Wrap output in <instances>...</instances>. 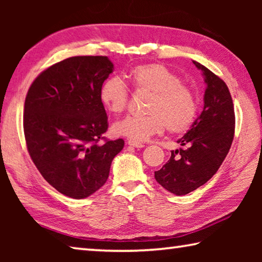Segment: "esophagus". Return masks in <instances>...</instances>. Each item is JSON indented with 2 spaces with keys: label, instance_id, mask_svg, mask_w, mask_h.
Here are the masks:
<instances>
[{
  "label": "esophagus",
  "instance_id": "34e87169",
  "mask_svg": "<svg viewBox=\"0 0 262 262\" xmlns=\"http://www.w3.org/2000/svg\"><path fill=\"white\" fill-rule=\"evenodd\" d=\"M128 145H130V147H134V148H143L144 144L141 143V142H137L134 140H128Z\"/></svg>",
  "mask_w": 262,
  "mask_h": 262
}]
</instances>
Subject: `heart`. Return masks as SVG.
<instances>
[{
  "label": "heart",
  "mask_w": 262,
  "mask_h": 262,
  "mask_svg": "<svg viewBox=\"0 0 262 262\" xmlns=\"http://www.w3.org/2000/svg\"><path fill=\"white\" fill-rule=\"evenodd\" d=\"M137 92H148L144 115H128L113 125L117 135L134 141H145L165 129L183 134L194 125L198 103L194 91L181 78L161 63L139 64L127 75ZM99 97L103 105L114 114L122 113L129 104L130 91L119 77H108L101 84Z\"/></svg>",
  "instance_id": "obj_1"
}]
</instances>
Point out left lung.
Wrapping results in <instances>:
<instances>
[{"label": "left lung", "mask_w": 262, "mask_h": 262, "mask_svg": "<svg viewBox=\"0 0 262 262\" xmlns=\"http://www.w3.org/2000/svg\"><path fill=\"white\" fill-rule=\"evenodd\" d=\"M205 75V107L190 130L178 140L183 149L171 157L155 179L168 192L185 195L211 179L231 148L236 117L231 95L223 79L194 61Z\"/></svg>", "instance_id": "left-lung-1"}]
</instances>
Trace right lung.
Wrapping results in <instances>:
<instances>
[{"label": "right lung", "mask_w": 262, "mask_h": 262, "mask_svg": "<svg viewBox=\"0 0 262 262\" xmlns=\"http://www.w3.org/2000/svg\"><path fill=\"white\" fill-rule=\"evenodd\" d=\"M107 56H73L35 77L25 98L26 148L35 167L57 192L84 199L108 178L125 141L108 140L101 84L113 73Z\"/></svg>", "instance_id": "right-lung-1"}]
</instances>
